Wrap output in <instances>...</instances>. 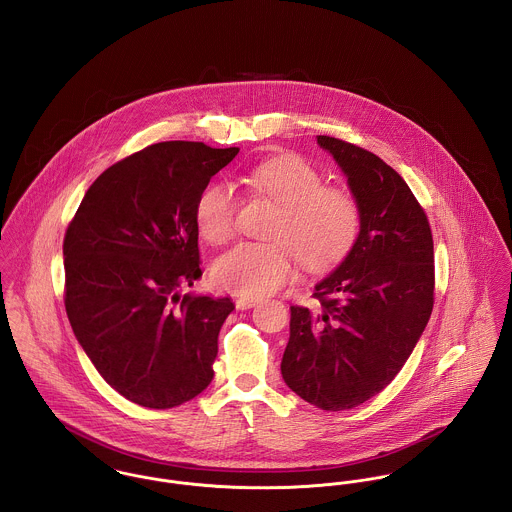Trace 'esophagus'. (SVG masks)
I'll use <instances>...</instances> for the list:
<instances>
[{
  "label": "esophagus",
  "instance_id": "1",
  "mask_svg": "<svg viewBox=\"0 0 512 512\" xmlns=\"http://www.w3.org/2000/svg\"><path fill=\"white\" fill-rule=\"evenodd\" d=\"M255 304H259V298H249V296H239L237 300H235V308L237 310H249V308H253Z\"/></svg>",
  "mask_w": 512,
  "mask_h": 512
}]
</instances>
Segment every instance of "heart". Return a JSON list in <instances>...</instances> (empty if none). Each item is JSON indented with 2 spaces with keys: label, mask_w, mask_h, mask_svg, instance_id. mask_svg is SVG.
Segmentation results:
<instances>
[{
  "label": "heart",
  "mask_w": 512,
  "mask_h": 512,
  "mask_svg": "<svg viewBox=\"0 0 512 512\" xmlns=\"http://www.w3.org/2000/svg\"><path fill=\"white\" fill-rule=\"evenodd\" d=\"M249 180L279 206L267 243H239L216 259L212 279L218 288L241 296H263L296 273L300 261L312 273L338 267L353 251L363 228L357 198L341 186L324 184V176L298 155H281L259 163ZM237 194L228 182H212L198 198L196 226L214 245L235 233Z\"/></svg>",
  "instance_id": "b5f03b06"
}]
</instances>
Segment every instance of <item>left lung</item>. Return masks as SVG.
I'll return each instance as SVG.
<instances>
[{"label": "left lung", "mask_w": 512, "mask_h": 512, "mask_svg": "<svg viewBox=\"0 0 512 512\" xmlns=\"http://www.w3.org/2000/svg\"><path fill=\"white\" fill-rule=\"evenodd\" d=\"M347 176L363 228L340 267L316 284L314 310L290 306L284 383L322 410L379 395L410 357L434 308V241L408 184L377 155L318 135Z\"/></svg>", "instance_id": "8db88e82"}]
</instances>
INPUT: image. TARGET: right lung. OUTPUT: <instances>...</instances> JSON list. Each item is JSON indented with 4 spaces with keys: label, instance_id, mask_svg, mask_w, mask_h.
<instances>
[{
    "label": "right lung",
    "instance_id": "1",
    "mask_svg": "<svg viewBox=\"0 0 512 512\" xmlns=\"http://www.w3.org/2000/svg\"><path fill=\"white\" fill-rule=\"evenodd\" d=\"M239 153L165 141L102 172L66 228L64 306L76 340L121 397L172 408L214 379L229 298L180 294L202 277L196 204Z\"/></svg>",
    "mask_w": 512,
    "mask_h": 512
}]
</instances>
